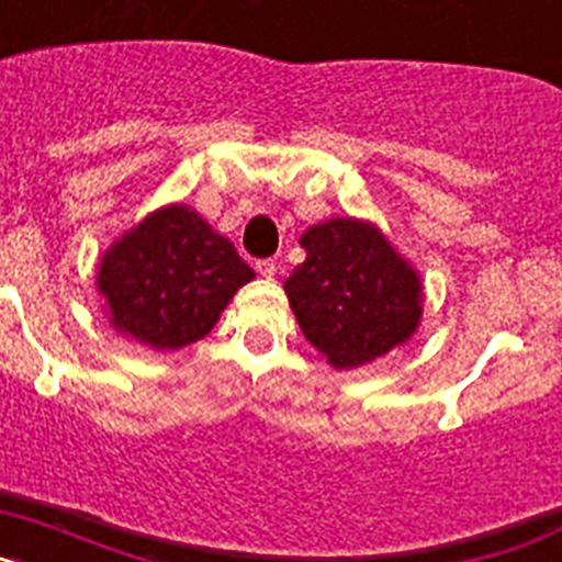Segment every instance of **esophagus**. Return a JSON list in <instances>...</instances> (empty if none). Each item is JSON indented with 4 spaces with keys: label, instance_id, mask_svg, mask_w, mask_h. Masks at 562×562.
<instances>
[{
    "label": "esophagus",
    "instance_id": "34e87169",
    "mask_svg": "<svg viewBox=\"0 0 562 562\" xmlns=\"http://www.w3.org/2000/svg\"><path fill=\"white\" fill-rule=\"evenodd\" d=\"M256 270L261 272L265 278H272V276H276V270H278L276 258H261V261H256Z\"/></svg>",
    "mask_w": 562,
    "mask_h": 562
}]
</instances>
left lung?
I'll return each instance as SVG.
<instances>
[{
	"label": "left lung",
	"mask_w": 562,
	"mask_h": 562,
	"mask_svg": "<svg viewBox=\"0 0 562 562\" xmlns=\"http://www.w3.org/2000/svg\"><path fill=\"white\" fill-rule=\"evenodd\" d=\"M301 247L306 261L284 290L304 337L335 369L376 360L414 335L419 278L376 227L331 220L310 227Z\"/></svg>",
	"instance_id": "1"
}]
</instances>
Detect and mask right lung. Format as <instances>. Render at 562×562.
<instances>
[{
	"mask_svg": "<svg viewBox=\"0 0 562 562\" xmlns=\"http://www.w3.org/2000/svg\"><path fill=\"white\" fill-rule=\"evenodd\" d=\"M256 272L186 205L151 213L103 256L98 286L114 329L151 349L200 340Z\"/></svg>",
	"mask_w": 562,
	"mask_h": 562,
	"instance_id": "obj_1",
	"label": "right lung"
}]
</instances>
